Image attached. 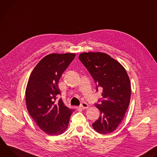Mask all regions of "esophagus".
<instances>
[{
  "label": "esophagus",
  "mask_w": 157,
  "mask_h": 157,
  "mask_svg": "<svg viewBox=\"0 0 157 157\" xmlns=\"http://www.w3.org/2000/svg\"><path fill=\"white\" fill-rule=\"evenodd\" d=\"M80 107L81 109H87V108L89 107V105H88V104L86 103H85V102H82V103L80 104Z\"/></svg>",
  "instance_id": "34e87169"
}]
</instances>
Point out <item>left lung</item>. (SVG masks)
Here are the masks:
<instances>
[{"mask_svg": "<svg viewBox=\"0 0 157 157\" xmlns=\"http://www.w3.org/2000/svg\"><path fill=\"white\" fill-rule=\"evenodd\" d=\"M79 60L88 70L98 88H101V104L95 106L100 112L99 118L92 124L101 134L113 132L127 112L131 97V84L126 70L116 60L102 52H84Z\"/></svg>", "mask_w": 157, "mask_h": 157, "instance_id": "left-lung-1", "label": "left lung"}]
</instances>
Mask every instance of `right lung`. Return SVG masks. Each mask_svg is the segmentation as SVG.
Segmentation results:
<instances>
[{
  "label": "right lung",
  "instance_id": "1",
  "mask_svg": "<svg viewBox=\"0 0 157 157\" xmlns=\"http://www.w3.org/2000/svg\"><path fill=\"white\" fill-rule=\"evenodd\" d=\"M75 54H51L44 57L32 71L25 90L27 110L44 132L50 135L63 133L74 110L67 107L62 99L58 83Z\"/></svg>",
  "mask_w": 157,
  "mask_h": 157
}]
</instances>
